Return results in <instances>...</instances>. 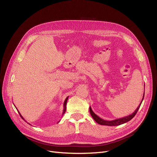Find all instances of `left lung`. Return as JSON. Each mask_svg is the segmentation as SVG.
Listing matches in <instances>:
<instances>
[{
	"label": "left lung",
	"mask_w": 157,
	"mask_h": 157,
	"mask_svg": "<svg viewBox=\"0 0 157 157\" xmlns=\"http://www.w3.org/2000/svg\"><path fill=\"white\" fill-rule=\"evenodd\" d=\"M144 93L143 95V98H142V101L140 102V105H141V103L142 102V100L144 99ZM140 105H139V106H138V108H136V109L135 111V112H133V113H132L131 115H129V116H127V117H123V118H118V119H115V120H113V121H105L104 120V119L100 118L98 116H97L95 113H94L93 111V110L91 109V107H90V114L91 115V117H93V118L95 120V121L96 122H97L98 124H100V125H104V126H118V125H121L122 124H124L126 123L129 121H131V119H132L135 116V115L136 114V113L138 111V110H139V109L140 108Z\"/></svg>",
	"instance_id": "1"
}]
</instances>
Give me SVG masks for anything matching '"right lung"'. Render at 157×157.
Here are the masks:
<instances>
[{"label": "right lung", "mask_w": 157, "mask_h": 157, "mask_svg": "<svg viewBox=\"0 0 157 157\" xmlns=\"http://www.w3.org/2000/svg\"><path fill=\"white\" fill-rule=\"evenodd\" d=\"M68 97H67V98L65 99V101H64V109H63V112H62V115H63L64 114V113L66 112V103H67V99H68ZM18 113H19V115H20V116H21V117L22 118V119H23V120L25 121V122H26V120H25V119L24 118V117L21 115V113H20V112L18 111ZM29 124V123H28Z\"/></svg>", "instance_id": "right-lung-1"}]
</instances>
